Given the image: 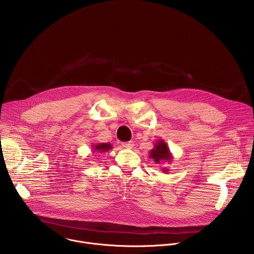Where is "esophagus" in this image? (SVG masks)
Wrapping results in <instances>:
<instances>
[{
	"label": "esophagus",
	"instance_id": "1",
	"mask_svg": "<svg viewBox=\"0 0 254 254\" xmlns=\"http://www.w3.org/2000/svg\"><path fill=\"white\" fill-rule=\"evenodd\" d=\"M123 147H124L125 149H132V148H133V142H132V141L123 142Z\"/></svg>",
	"mask_w": 254,
	"mask_h": 254
}]
</instances>
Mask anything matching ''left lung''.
<instances>
[{
  "instance_id": "obj_1",
  "label": "left lung",
  "mask_w": 254,
  "mask_h": 254,
  "mask_svg": "<svg viewBox=\"0 0 254 254\" xmlns=\"http://www.w3.org/2000/svg\"><path fill=\"white\" fill-rule=\"evenodd\" d=\"M150 158L154 160L156 164L160 163H171L173 161L172 153L168 148V144L164 139H158L155 143L154 148L150 151ZM163 173H168L170 170L168 168L162 169Z\"/></svg>"
}]
</instances>
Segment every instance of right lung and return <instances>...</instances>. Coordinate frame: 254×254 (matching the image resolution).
<instances>
[{
  "mask_svg": "<svg viewBox=\"0 0 254 254\" xmlns=\"http://www.w3.org/2000/svg\"><path fill=\"white\" fill-rule=\"evenodd\" d=\"M92 151L94 153H105L113 149L112 144L108 142H101V143H93L92 144Z\"/></svg>",
  "mask_w": 254,
  "mask_h": 254,
  "instance_id": "right-lung-1",
  "label": "right lung"
}]
</instances>
